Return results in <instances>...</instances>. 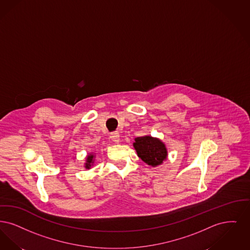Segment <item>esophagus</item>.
Instances as JSON below:
<instances>
[{"label":"esophagus","mask_w":250,"mask_h":250,"mask_svg":"<svg viewBox=\"0 0 250 250\" xmlns=\"http://www.w3.org/2000/svg\"><path fill=\"white\" fill-rule=\"evenodd\" d=\"M110 138H111L112 141L114 142V143H116V144H119L120 142V134H119L118 132H113V133L111 134Z\"/></svg>","instance_id":"1"}]
</instances>
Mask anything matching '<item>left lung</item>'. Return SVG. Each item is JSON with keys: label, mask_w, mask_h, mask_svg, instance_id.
<instances>
[{"label": "left lung", "mask_w": 250, "mask_h": 250, "mask_svg": "<svg viewBox=\"0 0 250 250\" xmlns=\"http://www.w3.org/2000/svg\"><path fill=\"white\" fill-rule=\"evenodd\" d=\"M137 156L151 167L162 165L167 160L168 151L165 144L157 137L145 135L136 137L132 144Z\"/></svg>", "instance_id": "8db88e82"}]
</instances>
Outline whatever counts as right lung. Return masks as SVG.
<instances>
[{
	"label": "right lung",
	"instance_id": "1",
	"mask_svg": "<svg viewBox=\"0 0 250 250\" xmlns=\"http://www.w3.org/2000/svg\"><path fill=\"white\" fill-rule=\"evenodd\" d=\"M95 157H96V155H95V153H88L87 155V157H86V162L84 163V167H85V169H87V170H89L92 166H93V164H94V159H95Z\"/></svg>",
	"mask_w": 250,
	"mask_h": 250
}]
</instances>
